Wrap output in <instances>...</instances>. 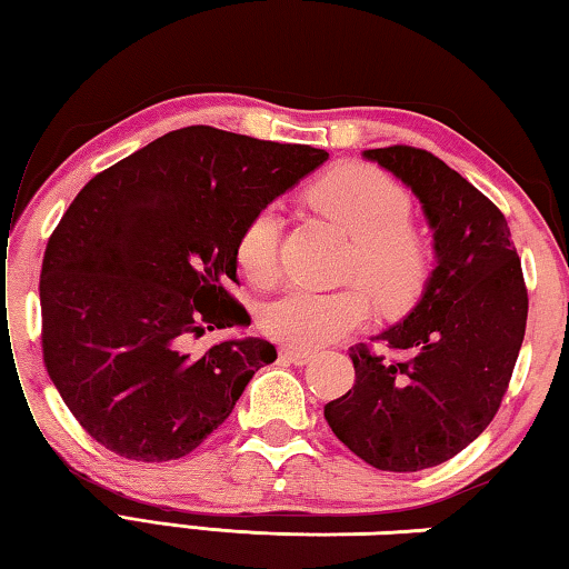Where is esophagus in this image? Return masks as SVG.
Here are the masks:
<instances>
[{
	"label": "esophagus",
	"mask_w": 569,
	"mask_h": 569,
	"mask_svg": "<svg viewBox=\"0 0 569 569\" xmlns=\"http://www.w3.org/2000/svg\"><path fill=\"white\" fill-rule=\"evenodd\" d=\"M281 359L288 363H296V366H303L313 359L311 351H298V349H281Z\"/></svg>",
	"instance_id": "1"
}]
</instances>
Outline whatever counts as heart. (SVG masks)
I'll use <instances>...</instances> for the list:
<instances>
[{"instance_id":"1","label":"heart","mask_w":569,"mask_h":569,"mask_svg":"<svg viewBox=\"0 0 569 569\" xmlns=\"http://www.w3.org/2000/svg\"><path fill=\"white\" fill-rule=\"evenodd\" d=\"M311 200L353 238L349 276L361 278L381 308L397 311L421 293L431 248L409 223L411 198L401 182L366 162H346L313 182ZM281 230L283 220L273 206L256 210L240 230L236 261L253 286L276 283ZM369 313V293L356 283L336 291L291 288L263 308L261 329L278 343L313 351L361 329Z\"/></svg>"}]
</instances>
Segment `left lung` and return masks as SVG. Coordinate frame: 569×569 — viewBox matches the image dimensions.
Instances as JSON below:
<instances>
[{"mask_svg": "<svg viewBox=\"0 0 569 569\" xmlns=\"http://www.w3.org/2000/svg\"><path fill=\"white\" fill-rule=\"evenodd\" d=\"M363 156L417 192L437 268L407 319L377 336L401 359L351 346L353 387L323 417L366 465L419 471L459 455L495 419L525 339L527 286L502 210L445 160L411 146Z\"/></svg>", "mask_w": 569, "mask_h": 569, "instance_id": "8db88e82", "label": "left lung"}]
</instances>
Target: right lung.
I'll return each instance as SVG.
<instances>
[{"instance_id": "1", "label": "right lung", "mask_w": 569, "mask_h": 569, "mask_svg": "<svg viewBox=\"0 0 569 569\" xmlns=\"http://www.w3.org/2000/svg\"><path fill=\"white\" fill-rule=\"evenodd\" d=\"M329 158L210 124L152 140L84 186L47 240V373L80 427L124 459L203 445L276 346L206 331L248 326L228 291L248 218Z\"/></svg>"}]
</instances>
